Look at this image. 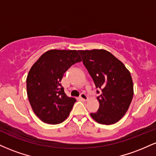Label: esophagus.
<instances>
[{
	"label": "esophagus",
	"instance_id": "obj_1",
	"mask_svg": "<svg viewBox=\"0 0 156 156\" xmlns=\"http://www.w3.org/2000/svg\"><path fill=\"white\" fill-rule=\"evenodd\" d=\"M80 98L82 100V101H88V100H89L88 97L85 94H83V93H82V94H80Z\"/></svg>",
	"mask_w": 156,
	"mask_h": 156
}]
</instances>
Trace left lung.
<instances>
[{
  "label": "left lung",
  "mask_w": 156,
  "mask_h": 156,
  "mask_svg": "<svg viewBox=\"0 0 156 156\" xmlns=\"http://www.w3.org/2000/svg\"><path fill=\"white\" fill-rule=\"evenodd\" d=\"M78 53L96 87L101 89V95L97 98L99 108L96 113L90 114L91 117L100 124L117 122L129 108L133 99V83L129 70L105 50H80Z\"/></svg>",
  "instance_id": "1"
}]
</instances>
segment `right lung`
Instances as JSON below:
<instances>
[{"label":"right lung","instance_id":"1","mask_svg":"<svg viewBox=\"0 0 156 156\" xmlns=\"http://www.w3.org/2000/svg\"><path fill=\"white\" fill-rule=\"evenodd\" d=\"M81 62L76 50H50L33 64L26 78L27 94L34 114L43 122L62 123L76 100L67 96L60 83L64 73Z\"/></svg>","mask_w":156,"mask_h":156}]
</instances>
